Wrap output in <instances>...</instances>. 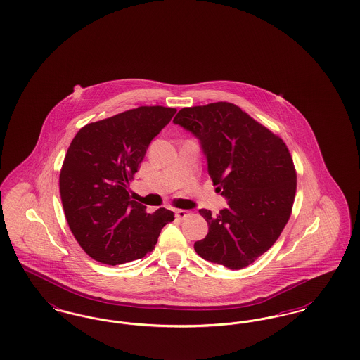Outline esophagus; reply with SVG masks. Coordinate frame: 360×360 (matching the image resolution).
<instances>
[{"label": "esophagus", "mask_w": 360, "mask_h": 360, "mask_svg": "<svg viewBox=\"0 0 360 360\" xmlns=\"http://www.w3.org/2000/svg\"><path fill=\"white\" fill-rule=\"evenodd\" d=\"M188 214H190V213H188V210H184V209H176V210H175V216H176L178 219H181V220L186 219Z\"/></svg>", "instance_id": "1"}]
</instances>
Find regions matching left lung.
<instances>
[{"label":"left lung","mask_w":360,"mask_h":360,"mask_svg":"<svg viewBox=\"0 0 360 360\" xmlns=\"http://www.w3.org/2000/svg\"><path fill=\"white\" fill-rule=\"evenodd\" d=\"M172 121L200 140L216 191L228 200L217 214L200 209L209 232L195 252L232 270L250 266L290 219L297 174L286 144L235 103L184 108Z\"/></svg>","instance_id":"1"}]
</instances>
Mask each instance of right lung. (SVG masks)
Segmentation results:
<instances>
[{
  "label": "right lung",
  "instance_id": "obj_1",
  "mask_svg": "<svg viewBox=\"0 0 360 360\" xmlns=\"http://www.w3.org/2000/svg\"><path fill=\"white\" fill-rule=\"evenodd\" d=\"M176 109L139 106L90 122L72 139L59 175L60 198L74 238L103 264H122L155 248L169 209L147 213L129 195V182L154 139Z\"/></svg>",
  "mask_w": 360,
  "mask_h": 360
}]
</instances>
